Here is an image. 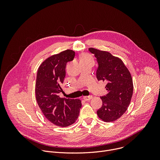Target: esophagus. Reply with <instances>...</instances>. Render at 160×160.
<instances>
[{"label":"esophagus","instance_id":"obj_1","mask_svg":"<svg viewBox=\"0 0 160 160\" xmlns=\"http://www.w3.org/2000/svg\"><path fill=\"white\" fill-rule=\"evenodd\" d=\"M92 98V96H84L83 99L85 101H89Z\"/></svg>","mask_w":160,"mask_h":160}]
</instances>
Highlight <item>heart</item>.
<instances>
[{
	"mask_svg": "<svg viewBox=\"0 0 160 160\" xmlns=\"http://www.w3.org/2000/svg\"><path fill=\"white\" fill-rule=\"evenodd\" d=\"M90 60H92V57H91L89 54H83L80 57V62L85 61H90Z\"/></svg>",
	"mask_w": 160,
	"mask_h": 160,
	"instance_id": "obj_1",
	"label": "heart"
}]
</instances>
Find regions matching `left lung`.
Listing matches in <instances>:
<instances>
[{
    "instance_id": "8db88e82",
    "label": "left lung",
    "mask_w": 160,
    "mask_h": 160,
    "mask_svg": "<svg viewBox=\"0 0 160 160\" xmlns=\"http://www.w3.org/2000/svg\"><path fill=\"white\" fill-rule=\"evenodd\" d=\"M98 63V80L106 81L108 94L101 97L102 105L97 111L100 119L111 122L120 118L128 107L133 94L132 76L123 61L107 51L88 48Z\"/></svg>"
}]
</instances>
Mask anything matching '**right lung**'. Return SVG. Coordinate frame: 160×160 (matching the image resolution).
<instances>
[{
    "label": "right lung",
    "instance_id": "obj_1",
    "mask_svg": "<svg viewBox=\"0 0 160 160\" xmlns=\"http://www.w3.org/2000/svg\"><path fill=\"white\" fill-rule=\"evenodd\" d=\"M75 52L64 51L45 59L39 66L35 95L39 108L49 121L59 127H68L77 120L82 107L80 99L59 98L61 84L66 75V66L73 60Z\"/></svg>",
    "mask_w": 160,
    "mask_h": 160
}]
</instances>
